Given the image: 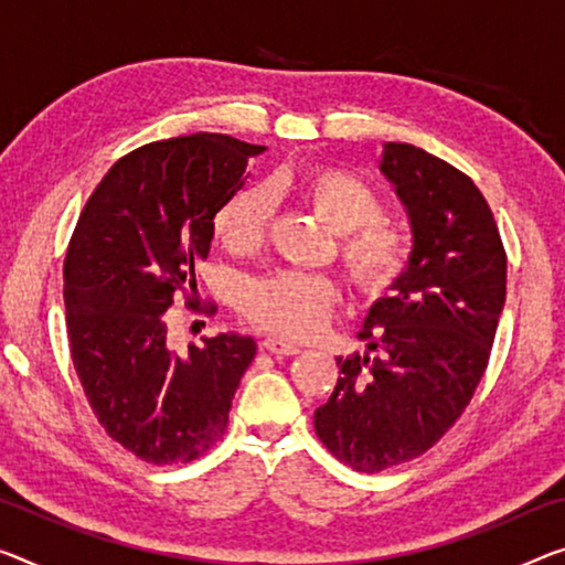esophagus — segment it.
I'll return each instance as SVG.
<instances>
[{
    "label": "esophagus",
    "instance_id": "1",
    "mask_svg": "<svg viewBox=\"0 0 565 565\" xmlns=\"http://www.w3.org/2000/svg\"><path fill=\"white\" fill-rule=\"evenodd\" d=\"M263 349L267 353H273V355H295V353H300L298 345L290 343V341H285V338H277V335L265 338Z\"/></svg>",
    "mask_w": 565,
    "mask_h": 565
}]
</instances>
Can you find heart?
Returning <instances> with one entry per match:
<instances>
[{
    "label": "heart",
    "mask_w": 565,
    "mask_h": 565,
    "mask_svg": "<svg viewBox=\"0 0 565 565\" xmlns=\"http://www.w3.org/2000/svg\"><path fill=\"white\" fill-rule=\"evenodd\" d=\"M273 192L300 196L318 220L338 234V259L353 288L384 295L402 280L409 265V237L384 220V202L369 181L351 171L312 167L273 181ZM270 222V196L263 189H242L214 216V234L230 253H253L263 245ZM335 302L328 277L275 273L249 282L239 308L249 323L280 335H310L323 326Z\"/></svg>",
    "instance_id": "heart-1"
}]
</instances>
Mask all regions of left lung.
I'll return each instance as SVG.
<instances>
[{
    "instance_id": "8db88e82",
    "label": "left lung",
    "mask_w": 565,
    "mask_h": 565,
    "mask_svg": "<svg viewBox=\"0 0 565 565\" xmlns=\"http://www.w3.org/2000/svg\"><path fill=\"white\" fill-rule=\"evenodd\" d=\"M379 169L409 214V265L359 333L381 355H338L341 376L316 409L320 441L359 472L424 455L462 416L508 280L498 224L467 173L412 143H384Z\"/></svg>"
}]
</instances>
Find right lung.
<instances>
[{"label": "right lung", "instance_id": "obj_1", "mask_svg": "<svg viewBox=\"0 0 565 565\" xmlns=\"http://www.w3.org/2000/svg\"><path fill=\"white\" fill-rule=\"evenodd\" d=\"M263 151L224 134L146 143L108 169L67 245L77 379L108 437L151 465L192 462L222 437L255 359L257 343L237 333L177 353L163 312L179 292L199 306L194 265L210 255L214 214Z\"/></svg>", "mask_w": 565, "mask_h": 565}]
</instances>
